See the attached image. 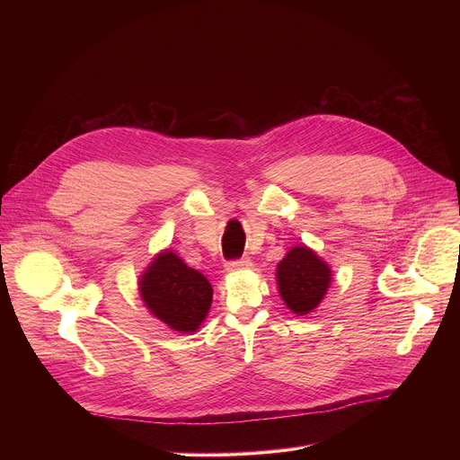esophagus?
<instances>
[{
    "mask_svg": "<svg viewBox=\"0 0 460 460\" xmlns=\"http://www.w3.org/2000/svg\"><path fill=\"white\" fill-rule=\"evenodd\" d=\"M251 268H252V261H251L249 258H242V260L229 261V264L226 266V271H227V273H238V271L251 270Z\"/></svg>",
    "mask_w": 460,
    "mask_h": 460,
    "instance_id": "esophagus-1",
    "label": "esophagus"
}]
</instances>
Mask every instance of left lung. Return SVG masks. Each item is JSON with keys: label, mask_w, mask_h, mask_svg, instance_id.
Returning <instances> with one entry per match:
<instances>
[{"label": "left lung", "mask_w": 460, "mask_h": 460, "mask_svg": "<svg viewBox=\"0 0 460 460\" xmlns=\"http://www.w3.org/2000/svg\"><path fill=\"white\" fill-rule=\"evenodd\" d=\"M333 271L311 247L293 245L277 266V286L286 307L296 314H309L320 305L332 286Z\"/></svg>", "instance_id": "obj_1"}]
</instances>
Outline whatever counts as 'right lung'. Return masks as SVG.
Here are the masks:
<instances>
[{
  "instance_id": "obj_1",
  "label": "right lung",
  "mask_w": 460,
  "mask_h": 460,
  "mask_svg": "<svg viewBox=\"0 0 460 460\" xmlns=\"http://www.w3.org/2000/svg\"><path fill=\"white\" fill-rule=\"evenodd\" d=\"M138 291L149 313L169 330L192 335L208 318L213 302L211 282L172 251H160L138 279Z\"/></svg>"
}]
</instances>
